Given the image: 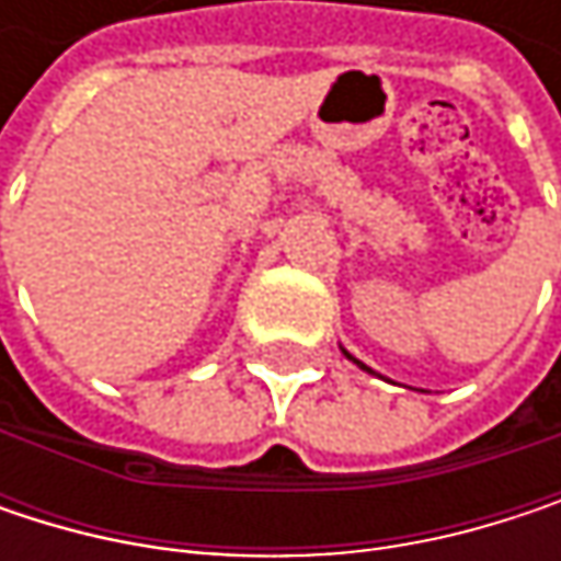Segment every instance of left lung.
Here are the masks:
<instances>
[{
    "label": "left lung",
    "mask_w": 561,
    "mask_h": 561,
    "mask_svg": "<svg viewBox=\"0 0 561 561\" xmlns=\"http://www.w3.org/2000/svg\"><path fill=\"white\" fill-rule=\"evenodd\" d=\"M344 354H347V351H344ZM347 357H351V354H347ZM351 360H354V357H351ZM354 364H357V367H360V370H367V374H374V370H370V367H367V364H360V360H354Z\"/></svg>",
    "instance_id": "8db88e82"
}]
</instances>
